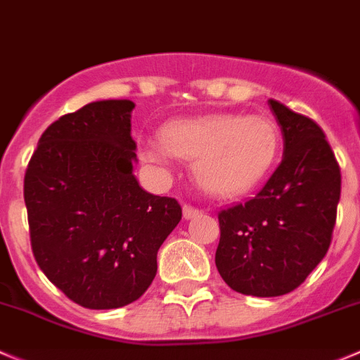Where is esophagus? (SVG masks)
Here are the masks:
<instances>
[{"mask_svg": "<svg viewBox=\"0 0 360 360\" xmlns=\"http://www.w3.org/2000/svg\"><path fill=\"white\" fill-rule=\"evenodd\" d=\"M201 210H198V208L191 207V205H184V217L186 219H194L196 215H200Z\"/></svg>", "mask_w": 360, "mask_h": 360, "instance_id": "obj_1", "label": "esophagus"}]
</instances>
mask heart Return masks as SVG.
<instances>
[{
    "label": "heart",
    "instance_id": "obj_1",
    "mask_svg": "<svg viewBox=\"0 0 360 360\" xmlns=\"http://www.w3.org/2000/svg\"><path fill=\"white\" fill-rule=\"evenodd\" d=\"M162 143L143 146L145 162L166 171L174 157L193 162L198 186L219 198L255 189L279 153V129L263 115H219L176 120L160 129Z\"/></svg>",
    "mask_w": 360,
    "mask_h": 360
}]
</instances>
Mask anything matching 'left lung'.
I'll use <instances>...</instances> for the list:
<instances>
[{"instance_id":"8db88e82","label":"left lung","mask_w":360,"mask_h":360,"mask_svg":"<svg viewBox=\"0 0 360 360\" xmlns=\"http://www.w3.org/2000/svg\"><path fill=\"white\" fill-rule=\"evenodd\" d=\"M283 132V160L252 200L219 212L215 266L231 290L279 297L300 286L330 245L341 171L323 131L269 101Z\"/></svg>"}]
</instances>
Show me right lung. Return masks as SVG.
Listing matches in <instances>:
<instances>
[{"instance_id":"1","label":"right lung","mask_w":360,"mask_h":360,"mask_svg":"<svg viewBox=\"0 0 360 360\" xmlns=\"http://www.w3.org/2000/svg\"><path fill=\"white\" fill-rule=\"evenodd\" d=\"M132 101L90 102L51 123L24 174L30 238L40 270L88 309L138 300L157 251L182 219L174 198L136 180Z\"/></svg>"}]
</instances>
